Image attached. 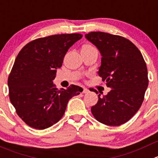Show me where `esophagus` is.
<instances>
[{"label": "esophagus", "instance_id": "obj_1", "mask_svg": "<svg viewBox=\"0 0 158 158\" xmlns=\"http://www.w3.org/2000/svg\"><path fill=\"white\" fill-rule=\"evenodd\" d=\"M87 92H89V89H86V88H84L82 93H87Z\"/></svg>", "mask_w": 158, "mask_h": 158}]
</instances>
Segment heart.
<instances>
[{
	"label": "heart",
	"instance_id": "heart-1",
	"mask_svg": "<svg viewBox=\"0 0 158 158\" xmlns=\"http://www.w3.org/2000/svg\"><path fill=\"white\" fill-rule=\"evenodd\" d=\"M82 49H89V50H93V49H96L94 46H92V44H85V45L82 47Z\"/></svg>",
	"mask_w": 158,
	"mask_h": 158
}]
</instances>
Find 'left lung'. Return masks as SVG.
Instances as JSON below:
<instances>
[{
	"label": "left lung",
	"mask_w": 158,
	"mask_h": 158,
	"mask_svg": "<svg viewBox=\"0 0 158 158\" xmlns=\"http://www.w3.org/2000/svg\"><path fill=\"white\" fill-rule=\"evenodd\" d=\"M85 37L100 52L99 76L111 89L107 95L99 94L91 111L99 122L119 126L136 114L143 102L149 83L145 60L138 48L121 36L90 32Z\"/></svg>",
	"instance_id": "left-lung-1"
}]
</instances>
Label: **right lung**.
Segmentation results:
<instances>
[{
  "mask_svg": "<svg viewBox=\"0 0 158 158\" xmlns=\"http://www.w3.org/2000/svg\"><path fill=\"white\" fill-rule=\"evenodd\" d=\"M81 34H55L35 39L21 49L8 79L9 99L27 125L45 129L63 118L67 102L83 89L71 85L59 90L53 84L68 49Z\"/></svg>",
  "mask_w": 158,
  "mask_h": 158,
  "instance_id": "1",
  "label": "right lung"
}]
</instances>
